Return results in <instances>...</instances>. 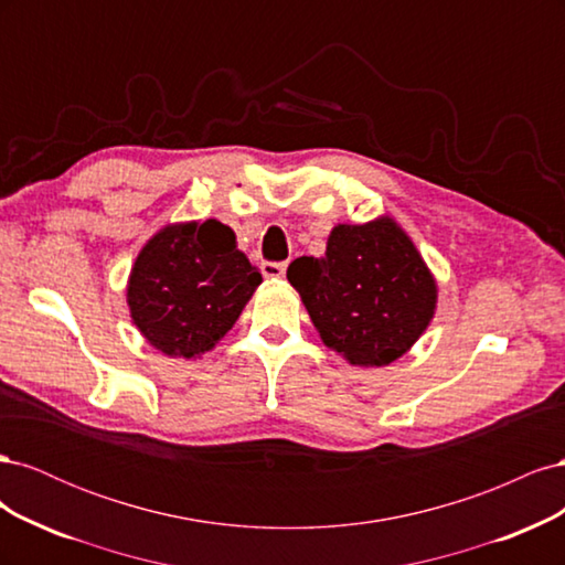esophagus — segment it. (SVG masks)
Wrapping results in <instances>:
<instances>
[{
	"instance_id": "34e87169",
	"label": "esophagus",
	"mask_w": 565,
	"mask_h": 565,
	"mask_svg": "<svg viewBox=\"0 0 565 565\" xmlns=\"http://www.w3.org/2000/svg\"><path fill=\"white\" fill-rule=\"evenodd\" d=\"M262 273H264L266 278H273V280L285 278V273H287V264H278V262H264V264H262Z\"/></svg>"
}]
</instances>
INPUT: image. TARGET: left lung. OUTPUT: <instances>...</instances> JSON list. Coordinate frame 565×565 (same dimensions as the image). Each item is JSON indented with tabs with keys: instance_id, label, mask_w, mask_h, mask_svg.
Here are the masks:
<instances>
[{
	"instance_id": "obj_1",
	"label": "left lung",
	"mask_w": 565,
	"mask_h": 565,
	"mask_svg": "<svg viewBox=\"0 0 565 565\" xmlns=\"http://www.w3.org/2000/svg\"><path fill=\"white\" fill-rule=\"evenodd\" d=\"M287 280L324 347L361 367L407 353L429 328L438 299L431 270L391 216L334 226L324 256H299Z\"/></svg>"
}]
</instances>
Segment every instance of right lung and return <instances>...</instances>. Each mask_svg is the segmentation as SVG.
Masks as SVG:
<instances>
[{
	"instance_id": "add662e5",
	"label": "right lung",
	"mask_w": 565,
	"mask_h": 565,
	"mask_svg": "<svg viewBox=\"0 0 565 565\" xmlns=\"http://www.w3.org/2000/svg\"><path fill=\"white\" fill-rule=\"evenodd\" d=\"M262 273L216 218L169 224L143 245L131 268L127 303L150 347L172 358L212 351L241 318Z\"/></svg>"
}]
</instances>
